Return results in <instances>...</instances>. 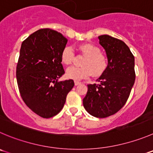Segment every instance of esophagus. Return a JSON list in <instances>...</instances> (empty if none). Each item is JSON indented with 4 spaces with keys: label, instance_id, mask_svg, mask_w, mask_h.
<instances>
[{
    "label": "esophagus",
    "instance_id": "esophagus-1",
    "mask_svg": "<svg viewBox=\"0 0 153 153\" xmlns=\"http://www.w3.org/2000/svg\"><path fill=\"white\" fill-rule=\"evenodd\" d=\"M74 84H75V85H80L81 82H79V81H75V82H74Z\"/></svg>",
    "mask_w": 153,
    "mask_h": 153
}]
</instances>
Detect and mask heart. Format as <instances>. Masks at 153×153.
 Listing matches in <instances>:
<instances>
[{
    "label": "heart",
    "mask_w": 153,
    "mask_h": 153,
    "mask_svg": "<svg viewBox=\"0 0 153 153\" xmlns=\"http://www.w3.org/2000/svg\"><path fill=\"white\" fill-rule=\"evenodd\" d=\"M79 49L85 56L82 61V67H71L66 71L67 77L74 80H80L88 77L92 74L94 76L102 75L107 68V59L101 50L95 45L91 43H82ZM74 58L73 48L66 46L62 49L61 59L62 63L66 65L72 64Z\"/></svg>",
    "instance_id": "heart-1"
}]
</instances>
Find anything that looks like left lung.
<instances>
[{
    "label": "left lung",
    "mask_w": 153,
    "mask_h": 153,
    "mask_svg": "<svg viewBox=\"0 0 153 153\" xmlns=\"http://www.w3.org/2000/svg\"><path fill=\"white\" fill-rule=\"evenodd\" d=\"M98 39L107 54V68L97 79L99 84L88 85L82 103L90 115L105 118L117 113L128 98L135 81L134 57L122 40L107 34Z\"/></svg>",
    "instance_id": "left-lung-1"
}]
</instances>
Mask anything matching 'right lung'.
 <instances>
[{
  "label": "right lung",
  "mask_w": 153,
  "mask_h": 153,
  "mask_svg": "<svg viewBox=\"0 0 153 153\" xmlns=\"http://www.w3.org/2000/svg\"><path fill=\"white\" fill-rule=\"evenodd\" d=\"M68 40L52 29H40L22 42L16 67L20 94L26 105L43 118L63 108L73 79H58L65 74L61 53Z\"/></svg>",
  "instance_id": "obj_1"
}]
</instances>
